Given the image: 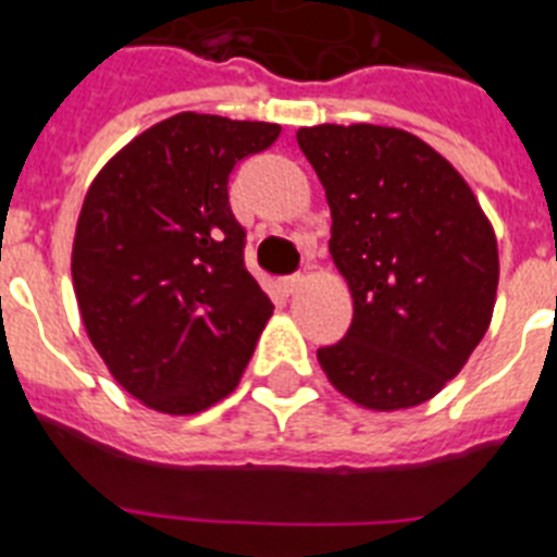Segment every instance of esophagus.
<instances>
[{
  "label": "esophagus",
  "mask_w": 557,
  "mask_h": 557,
  "mask_svg": "<svg viewBox=\"0 0 557 557\" xmlns=\"http://www.w3.org/2000/svg\"><path fill=\"white\" fill-rule=\"evenodd\" d=\"M305 277L302 274H290V277H283V290L285 294H294L297 288H302Z\"/></svg>",
  "instance_id": "1"
}]
</instances>
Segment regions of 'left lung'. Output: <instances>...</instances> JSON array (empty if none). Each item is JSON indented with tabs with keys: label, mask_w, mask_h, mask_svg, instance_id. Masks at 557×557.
Segmentation results:
<instances>
[{
	"label": "left lung",
	"mask_w": 557,
	"mask_h": 557,
	"mask_svg": "<svg viewBox=\"0 0 557 557\" xmlns=\"http://www.w3.org/2000/svg\"><path fill=\"white\" fill-rule=\"evenodd\" d=\"M297 144L324 185L330 255L352 290L347 335L315 358L363 408L428 403L491 324V222L453 163L405 129L319 124L299 129Z\"/></svg>",
	"instance_id": "1"
}]
</instances>
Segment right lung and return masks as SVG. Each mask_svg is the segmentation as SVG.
I'll list each match as a JSON object with an SVG mask.
<instances>
[{"label":"right lung","mask_w":557,"mask_h":557,"mask_svg":"<svg viewBox=\"0 0 557 557\" xmlns=\"http://www.w3.org/2000/svg\"><path fill=\"white\" fill-rule=\"evenodd\" d=\"M280 124L177 113L97 174L72 249L94 349L127 394L188 416L238 385L274 305L244 267L227 180Z\"/></svg>","instance_id":"right-lung-1"}]
</instances>
